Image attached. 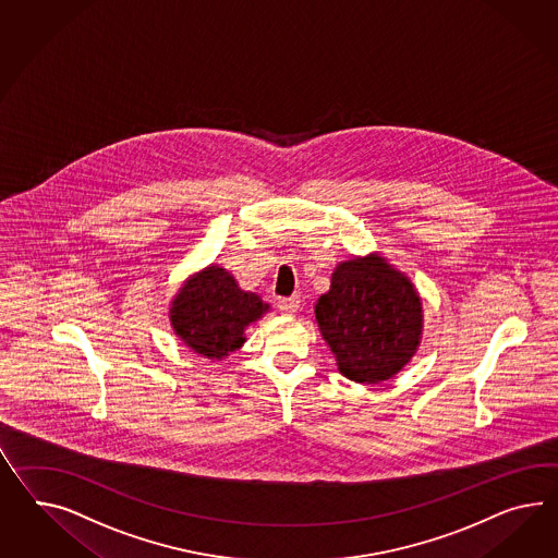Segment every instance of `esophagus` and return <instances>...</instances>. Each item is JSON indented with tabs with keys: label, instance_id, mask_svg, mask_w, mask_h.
Here are the masks:
<instances>
[{
	"label": "esophagus",
	"instance_id": "1",
	"mask_svg": "<svg viewBox=\"0 0 558 558\" xmlns=\"http://www.w3.org/2000/svg\"><path fill=\"white\" fill-rule=\"evenodd\" d=\"M301 306V299L299 296H288V299H278V308L284 315H294Z\"/></svg>",
	"mask_w": 558,
	"mask_h": 558
}]
</instances>
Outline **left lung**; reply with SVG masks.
<instances>
[{"label": "left lung", "instance_id": "8db88e82", "mask_svg": "<svg viewBox=\"0 0 558 558\" xmlns=\"http://www.w3.org/2000/svg\"><path fill=\"white\" fill-rule=\"evenodd\" d=\"M315 315L339 372L360 384L390 379L421 341V299L379 257L339 264Z\"/></svg>", "mask_w": 558, "mask_h": 558}]
</instances>
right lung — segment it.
<instances>
[{
    "label": "right lung",
    "mask_w": 558,
    "mask_h": 558,
    "mask_svg": "<svg viewBox=\"0 0 558 558\" xmlns=\"http://www.w3.org/2000/svg\"><path fill=\"white\" fill-rule=\"evenodd\" d=\"M268 304L238 287L229 271L211 266L195 276L172 304V327L182 341L207 357L235 351L243 329L266 313Z\"/></svg>",
    "instance_id": "obj_1"
}]
</instances>
